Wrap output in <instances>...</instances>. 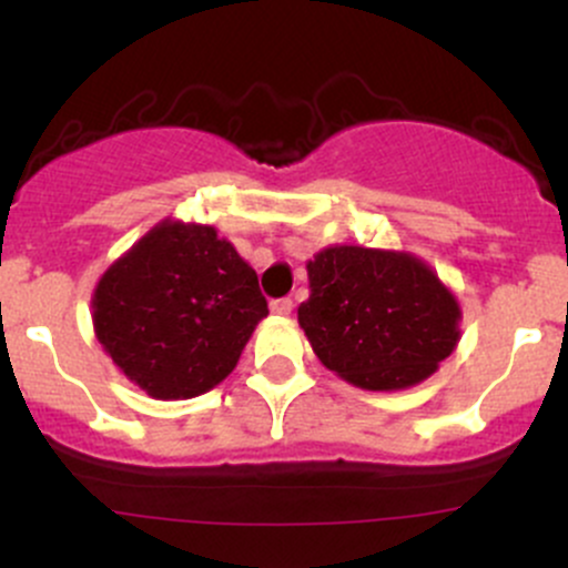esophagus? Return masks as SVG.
<instances>
[{"mask_svg": "<svg viewBox=\"0 0 568 568\" xmlns=\"http://www.w3.org/2000/svg\"><path fill=\"white\" fill-rule=\"evenodd\" d=\"M268 307H272L274 315H291V310H294V302H291L288 296H283V300H272Z\"/></svg>", "mask_w": 568, "mask_h": 568, "instance_id": "34e87169", "label": "esophagus"}]
</instances>
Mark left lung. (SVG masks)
Returning <instances> with one entry per match:
<instances>
[{"label":"left lung","instance_id":"1","mask_svg":"<svg viewBox=\"0 0 568 568\" xmlns=\"http://www.w3.org/2000/svg\"><path fill=\"white\" fill-rule=\"evenodd\" d=\"M300 324L315 356L362 389H405L455 351L459 307L410 255L329 247L307 264Z\"/></svg>","mask_w":568,"mask_h":568}]
</instances>
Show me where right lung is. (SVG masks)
<instances>
[{"label":"right lung","mask_w":568,"mask_h":568,"mask_svg":"<svg viewBox=\"0 0 568 568\" xmlns=\"http://www.w3.org/2000/svg\"><path fill=\"white\" fill-rule=\"evenodd\" d=\"M94 332L158 399L199 397L236 367L268 307L258 274L209 225L160 223L94 291Z\"/></svg>","instance_id":"right-lung-1"}]
</instances>
